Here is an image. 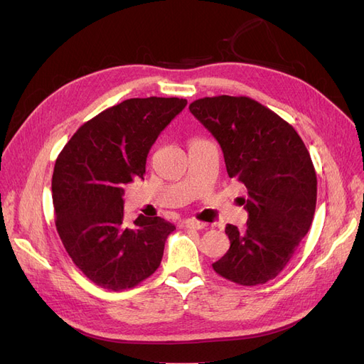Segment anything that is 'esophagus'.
Listing matches in <instances>:
<instances>
[{"instance_id": "1", "label": "esophagus", "mask_w": 364, "mask_h": 364, "mask_svg": "<svg viewBox=\"0 0 364 364\" xmlns=\"http://www.w3.org/2000/svg\"><path fill=\"white\" fill-rule=\"evenodd\" d=\"M183 226L188 228V229H203L206 226V223L203 222H199V220H194V218H186L183 222Z\"/></svg>"}]
</instances>
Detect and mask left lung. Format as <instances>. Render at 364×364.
Masks as SVG:
<instances>
[{
	"mask_svg": "<svg viewBox=\"0 0 364 364\" xmlns=\"http://www.w3.org/2000/svg\"><path fill=\"white\" fill-rule=\"evenodd\" d=\"M190 112L223 150L229 178L246 186L245 229L226 225L230 247L213 269L240 285L277 278L313 223L317 178L287 121L249 97H205Z\"/></svg>",
	"mask_w": 364,
	"mask_h": 364,
	"instance_id": "8db88e82",
	"label": "left lung"
}]
</instances>
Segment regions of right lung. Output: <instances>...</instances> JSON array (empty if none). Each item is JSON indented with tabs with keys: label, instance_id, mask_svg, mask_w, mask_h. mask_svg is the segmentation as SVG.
<instances>
[{
	"label": "right lung",
	"instance_id": "1",
	"mask_svg": "<svg viewBox=\"0 0 364 364\" xmlns=\"http://www.w3.org/2000/svg\"><path fill=\"white\" fill-rule=\"evenodd\" d=\"M185 98H129L106 109L71 136L54 165L56 229L86 278L107 290H127L159 267L176 229L161 217L124 222L123 185L144 179L147 155Z\"/></svg>",
	"mask_w": 364,
	"mask_h": 364
}]
</instances>
